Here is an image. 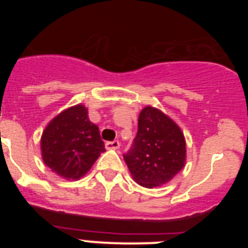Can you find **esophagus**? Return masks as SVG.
<instances>
[{
	"label": "esophagus",
	"mask_w": 248,
	"mask_h": 248,
	"mask_svg": "<svg viewBox=\"0 0 248 248\" xmlns=\"http://www.w3.org/2000/svg\"><path fill=\"white\" fill-rule=\"evenodd\" d=\"M119 141L118 140H114V141H108V143H105V149L107 150H117L119 148Z\"/></svg>",
	"instance_id": "1"
}]
</instances>
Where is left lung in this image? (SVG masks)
<instances>
[{
  "label": "left lung",
  "mask_w": 248,
  "mask_h": 248,
  "mask_svg": "<svg viewBox=\"0 0 248 248\" xmlns=\"http://www.w3.org/2000/svg\"><path fill=\"white\" fill-rule=\"evenodd\" d=\"M124 161L140 186L153 189L165 185L185 166L183 130L164 111L146 105L139 114L137 137Z\"/></svg>",
  "instance_id": "left-lung-1"
}]
</instances>
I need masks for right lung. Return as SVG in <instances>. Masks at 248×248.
I'll list each match as a JSON object with an SVG mask.
<instances>
[{
  "label": "right lung",
  "mask_w": 248,
  "mask_h": 248,
  "mask_svg": "<svg viewBox=\"0 0 248 248\" xmlns=\"http://www.w3.org/2000/svg\"><path fill=\"white\" fill-rule=\"evenodd\" d=\"M103 151L99 128L89 120L88 109L83 104L61 111L41 137L43 163L65 180H79Z\"/></svg>",
  "instance_id": "1"
}]
</instances>
